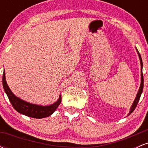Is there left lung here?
<instances>
[{"label":"left lung","instance_id":"8db88e82","mask_svg":"<svg viewBox=\"0 0 148 148\" xmlns=\"http://www.w3.org/2000/svg\"><path fill=\"white\" fill-rule=\"evenodd\" d=\"M136 50L137 53H138V57H139V59H140V67H141V72H140V74H141V76H140V88H139V90H138V92H137L136 97L135 99H134V102H133V103H132V106H131L130 111V112H129V113H128V116L131 114V113H132V112L134 111V109H135L136 107L137 104H138V102L139 99H140V95H141V94H142L143 90V72H142V69H143L142 58H141V56H140V54L139 53L138 49L136 48Z\"/></svg>","mask_w":148,"mask_h":148}]
</instances>
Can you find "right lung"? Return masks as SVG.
<instances>
[{
	"label": "right lung",
	"mask_w": 148,
	"mask_h": 148,
	"mask_svg": "<svg viewBox=\"0 0 148 148\" xmlns=\"http://www.w3.org/2000/svg\"><path fill=\"white\" fill-rule=\"evenodd\" d=\"M3 86L5 92L8 95L10 103H12L14 109L21 114L25 115L30 118L41 119L50 116L56 110L61 102V95H60L58 99L56 102L49 106L35 104L20 99L12 92L7 84L5 69L3 71Z\"/></svg>",
	"instance_id": "add662e5"
}]
</instances>
